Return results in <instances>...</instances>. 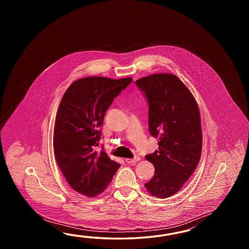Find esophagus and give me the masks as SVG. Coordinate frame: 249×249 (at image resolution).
Wrapping results in <instances>:
<instances>
[{
    "label": "esophagus",
    "instance_id": "1",
    "mask_svg": "<svg viewBox=\"0 0 249 249\" xmlns=\"http://www.w3.org/2000/svg\"><path fill=\"white\" fill-rule=\"evenodd\" d=\"M141 158L139 156H135L133 159H126L125 161L128 164H132V163H137L138 161H140Z\"/></svg>",
    "mask_w": 249,
    "mask_h": 249
}]
</instances>
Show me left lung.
Returning a JSON list of instances; mask_svg holds the SVG:
<instances>
[{"mask_svg": "<svg viewBox=\"0 0 249 249\" xmlns=\"http://www.w3.org/2000/svg\"><path fill=\"white\" fill-rule=\"evenodd\" d=\"M135 84L148 101L149 132L159 140V150L145 157L155 166L145 187L152 196L166 198L180 191L200 160V113L191 90L175 74H150Z\"/></svg>", "mask_w": 249, "mask_h": 249, "instance_id": "1", "label": "left lung"}]
</instances>
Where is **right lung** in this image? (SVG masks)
<instances>
[{
  "label": "right lung",
  "mask_w": 249,
  "mask_h": 249,
  "mask_svg": "<svg viewBox=\"0 0 249 249\" xmlns=\"http://www.w3.org/2000/svg\"><path fill=\"white\" fill-rule=\"evenodd\" d=\"M132 81L131 77L81 78L69 86L59 103L53 132L54 155L69 185L82 195L101 194L120 167L96 147L107 109Z\"/></svg>",
  "instance_id": "right-lung-1"
}]
</instances>
